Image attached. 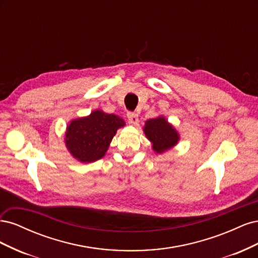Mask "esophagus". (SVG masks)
<instances>
[{
    "label": "esophagus",
    "instance_id": "esophagus-1",
    "mask_svg": "<svg viewBox=\"0 0 258 258\" xmlns=\"http://www.w3.org/2000/svg\"><path fill=\"white\" fill-rule=\"evenodd\" d=\"M127 117H128L129 122L132 124H137L139 122V115L135 112H128Z\"/></svg>",
    "mask_w": 258,
    "mask_h": 258
}]
</instances>
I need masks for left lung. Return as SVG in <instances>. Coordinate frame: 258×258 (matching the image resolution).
<instances>
[{
	"instance_id": "8db88e82",
	"label": "left lung",
	"mask_w": 258,
	"mask_h": 258,
	"mask_svg": "<svg viewBox=\"0 0 258 258\" xmlns=\"http://www.w3.org/2000/svg\"><path fill=\"white\" fill-rule=\"evenodd\" d=\"M143 130L146 138L153 144V150L158 154L170 150L179 140L175 128L163 116L147 120Z\"/></svg>"
}]
</instances>
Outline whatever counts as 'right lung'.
<instances>
[{
    "label": "right lung",
    "mask_w": 258,
    "mask_h": 258,
    "mask_svg": "<svg viewBox=\"0 0 258 258\" xmlns=\"http://www.w3.org/2000/svg\"><path fill=\"white\" fill-rule=\"evenodd\" d=\"M124 126L119 116L96 110L89 116L70 122L66 132V146L75 159L93 162L102 158L117 129Z\"/></svg>",
    "instance_id": "right-lung-1"
}]
</instances>
